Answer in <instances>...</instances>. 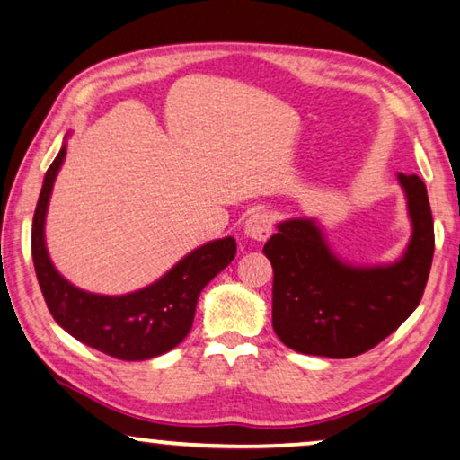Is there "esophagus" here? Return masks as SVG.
I'll return each instance as SVG.
<instances>
[{"label": "esophagus", "mask_w": 460, "mask_h": 460, "mask_svg": "<svg viewBox=\"0 0 460 460\" xmlns=\"http://www.w3.org/2000/svg\"><path fill=\"white\" fill-rule=\"evenodd\" d=\"M243 235L252 241H265L271 235V215L265 211H255L247 217L243 225Z\"/></svg>", "instance_id": "obj_1"}]
</instances>
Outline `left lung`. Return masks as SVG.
Here are the masks:
<instances>
[{"instance_id": "8db88e82", "label": "left lung", "mask_w": 460, "mask_h": 460, "mask_svg": "<svg viewBox=\"0 0 460 460\" xmlns=\"http://www.w3.org/2000/svg\"><path fill=\"white\" fill-rule=\"evenodd\" d=\"M406 197L411 239L398 259L356 265L341 259L320 221L275 225L263 247L273 267V332L299 354L354 358L388 338L420 304L434 255L427 185L396 174Z\"/></svg>"}]
</instances>
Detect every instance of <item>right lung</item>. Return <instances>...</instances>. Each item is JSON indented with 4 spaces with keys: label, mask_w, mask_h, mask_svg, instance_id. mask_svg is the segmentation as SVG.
<instances>
[{
    "label": "right lung",
    "mask_w": 460,
    "mask_h": 460,
    "mask_svg": "<svg viewBox=\"0 0 460 460\" xmlns=\"http://www.w3.org/2000/svg\"><path fill=\"white\" fill-rule=\"evenodd\" d=\"M68 137L46 172L31 225L33 267L48 310L72 338L98 352L127 362L163 356L190 332L201 291L235 259V239L208 241L174 263L163 278L130 294L102 296L76 288L56 270L46 247L48 205L66 161Z\"/></svg>",
    "instance_id": "add662e5"
}]
</instances>
